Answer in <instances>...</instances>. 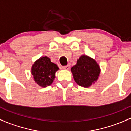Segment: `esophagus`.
<instances>
[{
  "label": "esophagus",
  "mask_w": 131,
  "mask_h": 131,
  "mask_svg": "<svg viewBox=\"0 0 131 131\" xmlns=\"http://www.w3.org/2000/svg\"><path fill=\"white\" fill-rule=\"evenodd\" d=\"M70 66L69 65V64H68L67 66H64V67H62V68L63 69V70H69V69H70Z\"/></svg>",
  "instance_id": "34e87169"
}]
</instances>
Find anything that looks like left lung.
I'll list each match as a JSON object with an SVG mask.
<instances>
[{
    "label": "left lung",
    "mask_w": 131,
    "mask_h": 131,
    "mask_svg": "<svg viewBox=\"0 0 131 131\" xmlns=\"http://www.w3.org/2000/svg\"><path fill=\"white\" fill-rule=\"evenodd\" d=\"M76 83L84 88H89L98 79L100 68L94 59L85 55H81L76 65L71 69Z\"/></svg>",
    "instance_id": "obj_1"
}]
</instances>
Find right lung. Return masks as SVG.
<instances>
[{
  "label": "right lung",
  "instance_id": "add662e5",
  "mask_svg": "<svg viewBox=\"0 0 131 131\" xmlns=\"http://www.w3.org/2000/svg\"><path fill=\"white\" fill-rule=\"evenodd\" d=\"M58 69L56 64L51 62L49 57H41L33 64L31 74L36 83L42 88H46L53 82L55 73Z\"/></svg>",
  "mask_w": 131,
  "mask_h": 131
}]
</instances>
